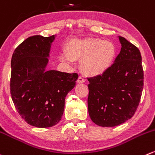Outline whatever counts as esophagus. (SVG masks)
<instances>
[{"label":"esophagus","mask_w":155,"mask_h":155,"mask_svg":"<svg viewBox=\"0 0 155 155\" xmlns=\"http://www.w3.org/2000/svg\"><path fill=\"white\" fill-rule=\"evenodd\" d=\"M85 82V79L82 77V76H79L77 79V83H83Z\"/></svg>","instance_id":"esophagus-1"}]
</instances>
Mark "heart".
<instances>
[{
	"instance_id": "b5f03b06",
	"label": "heart",
	"mask_w": 155,
	"mask_h": 155,
	"mask_svg": "<svg viewBox=\"0 0 155 155\" xmlns=\"http://www.w3.org/2000/svg\"><path fill=\"white\" fill-rule=\"evenodd\" d=\"M66 56L62 61L82 60L80 68L84 74L96 76L102 74L114 64L117 48L114 42L100 38L71 39L64 46Z\"/></svg>"
}]
</instances>
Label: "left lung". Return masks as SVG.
<instances>
[{"mask_svg":"<svg viewBox=\"0 0 155 155\" xmlns=\"http://www.w3.org/2000/svg\"><path fill=\"white\" fill-rule=\"evenodd\" d=\"M122 48L107 71L88 78V109L97 125L113 127L135 114L144 85L142 56L139 48L120 36Z\"/></svg>","mask_w":155,"mask_h":155,"instance_id":"8db88e82","label":"left lung"}]
</instances>
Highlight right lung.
<instances>
[{"label": "right lung", "instance_id": "right-lung-1", "mask_svg": "<svg viewBox=\"0 0 155 155\" xmlns=\"http://www.w3.org/2000/svg\"><path fill=\"white\" fill-rule=\"evenodd\" d=\"M54 35H33L22 41L11 59L10 94L16 110L29 125H56L64 114L65 97L76 85L77 73L45 71Z\"/></svg>", "mask_w": 155, "mask_h": 155}]
</instances>
